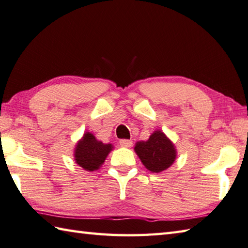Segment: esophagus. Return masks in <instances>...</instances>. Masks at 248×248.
Here are the masks:
<instances>
[{
  "instance_id": "esophagus-1",
  "label": "esophagus",
  "mask_w": 248,
  "mask_h": 248,
  "mask_svg": "<svg viewBox=\"0 0 248 248\" xmlns=\"http://www.w3.org/2000/svg\"><path fill=\"white\" fill-rule=\"evenodd\" d=\"M120 144L124 146V148H130L131 144H133V141L128 140V139H121L120 140Z\"/></svg>"
}]
</instances>
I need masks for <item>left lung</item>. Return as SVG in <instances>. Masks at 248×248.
<instances>
[{"label": "left lung", "mask_w": 248, "mask_h": 248, "mask_svg": "<svg viewBox=\"0 0 248 248\" xmlns=\"http://www.w3.org/2000/svg\"><path fill=\"white\" fill-rule=\"evenodd\" d=\"M135 151L145 168L155 173L169 168L176 156L172 142L159 130L151 135L148 141L137 142Z\"/></svg>", "instance_id": "1"}]
</instances>
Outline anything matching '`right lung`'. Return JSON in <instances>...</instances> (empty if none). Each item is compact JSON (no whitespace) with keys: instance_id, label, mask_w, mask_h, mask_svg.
Listing matches in <instances>:
<instances>
[{"instance_id":"1","label":"right lung","mask_w":248,"mask_h":248,"mask_svg":"<svg viewBox=\"0 0 248 248\" xmlns=\"http://www.w3.org/2000/svg\"><path fill=\"white\" fill-rule=\"evenodd\" d=\"M111 150V144H105L102 141L96 140L91 133H87L75 150L76 163L85 170H96L104 164Z\"/></svg>"}]
</instances>
